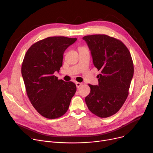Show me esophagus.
<instances>
[{"mask_svg":"<svg viewBox=\"0 0 153 153\" xmlns=\"http://www.w3.org/2000/svg\"><path fill=\"white\" fill-rule=\"evenodd\" d=\"M76 87H77V88H79V87H81L82 85V83H80V82H76Z\"/></svg>","mask_w":153,"mask_h":153,"instance_id":"obj_1","label":"esophagus"}]
</instances>
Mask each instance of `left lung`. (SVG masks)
<instances>
[{
	"instance_id": "8db88e82",
	"label": "left lung",
	"mask_w": 153,
	"mask_h": 153,
	"mask_svg": "<svg viewBox=\"0 0 153 153\" xmlns=\"http://www.w3.org/2000/svg\"><path fill=\"white\" fill-rule=\"evenodd\" d=\"M82 39L89 48L94 66L100 71L99 85L89 84L91 92L85 101L92 114L107 118L119 111L128 95L134 73L131 54L122 42L106 35Z\"/></svg>"
}]
</instances>
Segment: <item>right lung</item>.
Wrapping results in <instances>:
<instances>
[{
	"label": "right lung",
	"mask_w": 153,
	"mask_h": 153,
	"mask_svg": "<svg viewBox=\"0 0 153 153\" xmlns=\"http://www.w3.org/2000/svg\"><path fill=\"white\" fill-rule=\"evenodd\" d=\"M77 38L52 36L32 45L22 65V75L32 105L43 117L55 119L68 111L76 92L72 82L58 79L54 74L62 65L63 54Z\"/></svg>",
	"instance_id": "1"
}]
</instances>
